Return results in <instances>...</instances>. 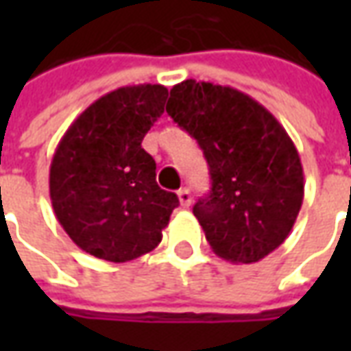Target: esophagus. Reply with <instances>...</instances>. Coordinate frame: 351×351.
Returning <instances> with one entry per match:
<instances>
[{
    "label": "esophagus",
    "mask_w": 351,
    "mask_h": 351,
    "mask_svg": "<svg viewBox=\"0 0 351 351\" xmlns=\"http://www.w3.org/2000/svg\"><path fill=\"white\" fill-rule=\"evenodd\" d=\"M178 199H180V205L184 206V208H188V206L191 205V193L188 188H182V190L178 191Z\"/></svg>",
    "instance_id": "1"
}]
</instances>
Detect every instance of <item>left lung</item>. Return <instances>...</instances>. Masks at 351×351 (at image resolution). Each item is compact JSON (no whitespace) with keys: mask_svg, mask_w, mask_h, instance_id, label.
<instances>
[{"mask_svg":"<svg viewBox=\"0 0 351 351\" xmlns=\"http://www.w3.org/2000/svg\"><path fill=\"white\" fill-rule=\"evenodd\" d=\"M167 112L203 148L213 188L193 214L216 256L258 263L291 233L304 197L299 152L267 108L231 86L188 79Z\"/></svg>","mask_w":351,"mask_h":351,"instance_id":"1","label":"left lung"}]
</instances>
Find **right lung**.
Segmentation results:
<instances>
[{
    "mask_svg": "<svg viewBox=\"0 0 351 351\" xmlns=\"http://www.w3.org/2000/svg\"><path fill=\"white\" fill-rule=\"evenodd\" d=\"M161 84L105 93L77 116L50 163V201L60 226L93 258L125 263L161 243L178 197L156 182L141 146L163 114Z\"/></svg>",
    "mask_w": 351,
    "mask_h": 351,
    "instance_id": "1",
    "label": "right lung"
}]
</instances>
